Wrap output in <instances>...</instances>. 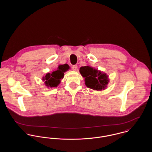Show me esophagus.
<instances>
[{
    "label": "esophagus",
    "mask_w": 152,
    "mask_h": 152,
    "mask_svg": "<svg viewBox=\"0 0 152 152\" xmlns=\"http://www.w3.org/2000/svg\"><path fill=\"white\" fill-rule=\"evenodd\" d=\"M72 69H73L74 71H76V70L77 69V68H78V66L77 65H72Z\"/></svg>",
    "instance_id": "esophagus-1"
}]
</instances>
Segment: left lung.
I'll return each instance as SVG.
<instances>
[{"label": "left lung", "instance_id": "8db88e82", "mask_svg": "<svg viewBox=\"0 0 152 152\" xmlns=\"http://www.w3.org/2000/svg\"><path fill=\"white\" fill-rule=\"evenodd\" d=\"M80 72L85 78L86 86L89 88L100 91L105 89L108 84V76L92 67L82 66L80 68Z\"/></svg>", "mask_w": 152, "mask_h": 152}]
</instances>
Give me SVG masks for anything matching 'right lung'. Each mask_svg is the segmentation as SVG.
Instances as JSON below:
<instances>
[{
	"instance_id": "obj_1",
	"label": "right lung",
	"mask_w": 152,
	"mask_h": 152,
	"mask_svg": "<svg viewBox=\"0 0 152 152\" xmlns=\"http://www.w3.org/2000/svg\"><path fill=\"white\" fill-rule=\"evenodd\" d=\"M69 66L66 64L58 66L57 70L52 72V73H47L43 80L45 81V84L47 87H56L60 83L61 79L64 75V72L69 69Z\"/></svg>"
}]
</instances>
